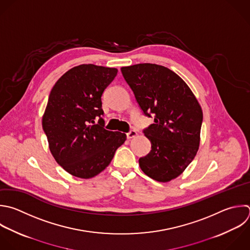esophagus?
<instances>
[{
    "label": "esophagus",
    "instance_id": "34e87169",
    "mask_svg": "<svg viewBox=\"0 0 250 250\" xmlns=\"http://www.w3.org/2000/svg\"><path fill=\"white\" fill-rule=\"evenodd\" d=\"M126 136H127V139H132V138H135L136 136H138V133L135 131V130H131L130 132H128L127 134H126Z\"/></svg>",
    "mask_w": 250,
    "mask_h": 250
}]
</instances>
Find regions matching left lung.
<instances>
[{
  "mask_svg": "<svg viewBox=\"0 0 250 250\" xmlns=\"http://www.w3.org/2000/svg\"><path fill=\"white\" fill-rule=\"evenodd\" d=\"M146 116L154 123L144 130L151 143L139 159L143 172L157 182L181 175L194 158L200 142L202 109L186 82L169 68L152 63L121 67Z\"/></svg>",
  "mask_w": 250,
  "mask_h": 250,
  "instance_id": "8db88e82",
  "label": "left lung"
}]
</instances>
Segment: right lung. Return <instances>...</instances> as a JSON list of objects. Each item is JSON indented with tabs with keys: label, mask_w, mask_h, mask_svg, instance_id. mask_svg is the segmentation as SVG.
I'll list each match as a JSON object with an SVG mask.
<instances>
[{
	"label": "right lung",
	"mask_w": 250,
	"mask_h": 250,
	"mask_svg": "<svg viewBox=\"0 0 250 250\" xmlns=\"http://www.w3.org/2000/svg\"><path fill=\"white\" fill-rule=\"evenodd\" d=\"M116 68L81 64L55 84L42 119L50 150L69 174L89 179L104 171L126 135L104 129L102 95Z\"/></svg>",
	"instance_id": "right-lung-1"
}]
</instances>
